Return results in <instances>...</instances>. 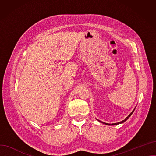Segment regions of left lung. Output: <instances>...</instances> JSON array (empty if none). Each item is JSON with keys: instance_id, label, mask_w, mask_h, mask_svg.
<instances>
[{"instance_id": "1", "label": "left lung", "mask_w": 156, "mask_h": 156, "mask_svg": "<svg viewBox=\"0 0 156 156\" xmlns=\"http://www.w3.org/2000/svg\"><path fill=\"white\" fill-rule=\"evenodd\" d=\"M135 109H134V110H133V111L132 112H131V113L129 114V115L128 117H126V118H125V119L123 121H121V122H117V123H114V124H112V125H118V124H120V123H122V122H125V121H126V120H127V119H128V118H129L131 116V115H132V114H133V112H134ZM104 124H106V125H109V124H107V123H105V122H104Z\"/></svg>"}]
</instances>
